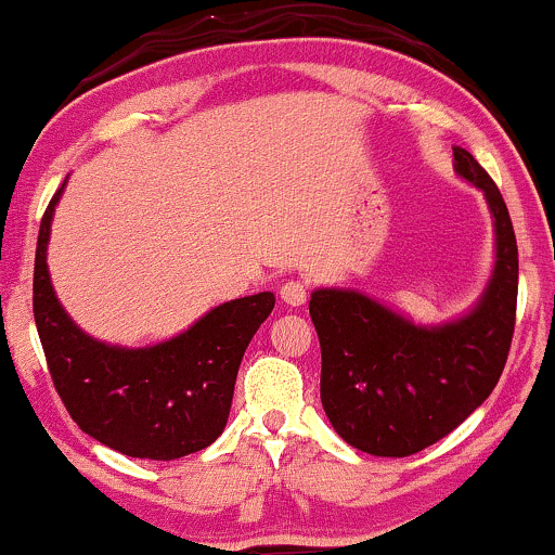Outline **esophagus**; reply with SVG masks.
<instances>
[{
  "label": "esophagus",
  "instance_id": "34e87169",
  "mask_svg": "<svg viewBox=\"0 0 555 555\" xmlns=\"http://www.w3.org/2000/svg\"><path fill=\"white\" fill-rule=\"evenodd\" d=\"M280 298L288 306H304L306 304V285L301 280H288V283L280 288Z\"/></svg>",
  "mask_w": 555,
  "mask_h": 555
}]
</instances>
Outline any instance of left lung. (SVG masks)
<instances>
[{
	"instance_id": "8db88e82",
	"label": "left lung",
	"mask_w": 555,
	"mask_h": 555,
	"mask_svg": "<svg viewBox=\"0 0 555 555\" xmlns=\"http://www.w3.org/2000/svg\"><path fill=\"white\" fill-rule=\"evenodd\" d=\"M454 173L483 192L493 267L460 317L418 324L356 288H314L309 314L322 345V408L350 447L410 457L452 434L496 387L517 314V238L496 184L465 147Z\"/></svg>"
}]
</instances>
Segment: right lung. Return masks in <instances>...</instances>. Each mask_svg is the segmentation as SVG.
<instances>
[{"label":"right lung","mask_w":555,"mask_h":555,"mask_svg":"<svg viewBox=\"0 0 555 555\" xmlns=\"http://www.w3.org/2000/svg\"><path fill=\"white\" fill-rule=\"evenodd\" d=\"M69 176L46 207L33 267V317L51 379L72 421L134 460H179L210 447L231 413L236 374L275 293L212 306L168 340L127 348L88 335L56 298L49 238Z\"/></svg>","instance_id":"add662e5"}]
</instances>
